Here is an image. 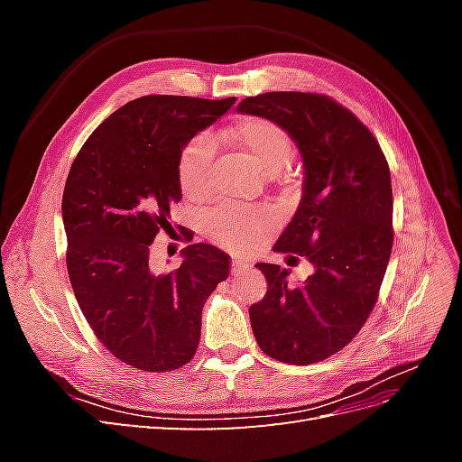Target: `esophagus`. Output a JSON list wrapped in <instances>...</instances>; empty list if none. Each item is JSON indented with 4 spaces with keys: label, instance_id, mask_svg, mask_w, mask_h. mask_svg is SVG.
<instances>
[{
    "label": "esophagus",
    "instance_id": "1",
    "mask_svg": "<svg viewBox=\"0 0 462 462\" xmlns=\"http://www.w3.org/2000/svg\"><path fill=\"white\" fill-rule=\"evenodd\" d=\"M246 268H248L246 262H241V260H233V262H231V273H233V275L243 273Z\"/></svg>",
    "mask_w": 462,
    "mask_h": 462
}]
</instances>
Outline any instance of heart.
<instances>
[{
	"label": "heart",
	"instance_id": "obj_1",
	"mask_svg": "<svg viewBox=\"0 0 462 462\" xmlns=\"http://www.w3.org/2000/svg\"><path fill=\"white\" fill-rule=\"evenodd\" d=\"M241 156L263 175H275L289 163L292 144L289 134L279 125L248 117L223 133ZM214 160V146L206 136L192 141L179 160V183L189 199H200L209 185V167ZM268 216L263 212H246L235 206L216 208L206 217V231L212 239L231 248H241L263 231Z\"/></svg>",
	"mask_w": 462,
	"mask_h": 462
}]
</instances>
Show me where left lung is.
<instances>
[{
    "instance_id": "left-lung-1",
    "label": "left lung",
    "mask_w": 462,
    "mask_h": 462,
    "mask_svg": "<svg viewBox=\"0 0 462 462\" xmlns=\"http://www.w3.org/2000/svg\"><path fill=\"white\" fill-rule=\"evenodd\" d=\"M236 111L279 125L302 156V199L273 250L306 256L314 273L289 287V270L256 263L268 292L248 314L265 355L312 365L351 343L377 300L393 246L389 165L366 125L324 94L265 92Z\"/></svg>"
}]
</instances>
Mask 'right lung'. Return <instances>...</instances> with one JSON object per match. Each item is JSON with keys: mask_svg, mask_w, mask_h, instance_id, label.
<instances>
[{"mask_svg": "<svg viewBox=\"0 0 462 462\" xmlns=\"http://www.w3.org/2000/svg\"><path fill=\"white\" fill-rule=\"evenodd\" d=\"M235 100L136 97L88 136L67 175L69 282L96 337L138 370L167 372L190 362L204 302L229 275V256L206 243L187 246L177 270L153 273L150 245L171 227L183 148Z\"/></svg>", "mask_w": 462, "mask_h": 462, "instance_id": "obj_1", "label": "right lung"}]
</instances>
